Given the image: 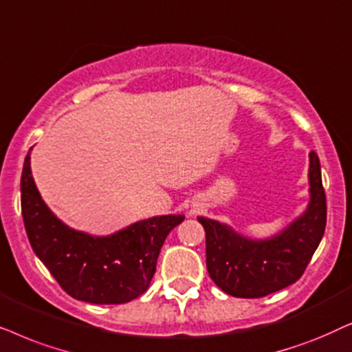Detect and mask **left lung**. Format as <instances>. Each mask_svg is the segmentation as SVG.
Listing matches in <instances>:
<instances>
[{
	"label": "left lung",
	"instance_id": "8db88e82",
	"mask_svg": "<svg viewBox=\"0 0 352 352\" xmlns=\"http://www.w3.org/2000/svg\"><path fill=\"white\" fill-rule=\"evenodd\" d=\"M309 186L307 209L265 240L246 238L230 225L198 217L206 232V265L222 292L235 298H262L301 278L327 225L320 161L314 151L309 153Z\"/></svg>",
	"mask_w": 352,
	"mask_h": 352
}]
</instances>
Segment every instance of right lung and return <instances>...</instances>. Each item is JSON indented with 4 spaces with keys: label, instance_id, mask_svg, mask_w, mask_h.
<instances>
[{
    "label": "right lung",
    "instance_id": "right-lung-1",
    "mask_svg": "<svg viewBox=\"0 0 352 352\" xmlns=\"http://www.w3.org/2000/svg\"><path fill=\"white\" fill-rule=\"evenodd\" d=\"M22 217L36 257L70 296L91 304H124L146 292L159 252L184 214L140 220L107 236L74 230L59 220L36 190L25 156L21 179Z\"/></svg>",
    "mask_w": 352,
    "mask_h": 352
}]
</instances>
